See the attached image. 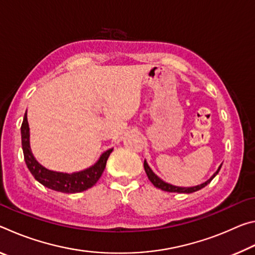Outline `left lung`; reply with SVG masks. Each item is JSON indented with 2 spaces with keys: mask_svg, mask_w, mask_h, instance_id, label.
Here are the masks:
<instances>
[{
  "mask_svg": "<svg viewBox=\"0 0 255 255\" xmlns=\"http://www.w3.org/2000/svg\"><path fill=\"white\" fill-rule=\"evenodd\" d=\"M222 165L218 167V170L215 172L214 175L211 176V178L209 180H207L206 182L201 183L199 185H196V187H176V185H173V184H170L165 182V181H163L162 179H159L158 176L154 173V172L152 171V169L148 166V164L146 161H144V169H145V172L146 174H147L148 179L150 182H152L154 184V187H156L158 189L163 190V191H167V192H178V193H192V192H196L198 191V190H200L202 188H205L207 184L210 183V181L213 180L216 175H217V173L219 172V170H221Z\"/></svg>",
  "mask_w": 255,
  "mask_h": 255,
  "instance_id": "1",
  "label": "left lung"
}]
</instances>
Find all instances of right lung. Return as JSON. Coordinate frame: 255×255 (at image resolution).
Here are the masks:
<instances>
[{"label":"right lung","mask_w":255,"mask_h":255,"mask_svg":"<svg viewBox=\"0 0 255 255\" xmlns=\"http://www.w3.org/2000/svg\"><path fill=\"white\" fill-rule=\"evenodd\" d=\"M29 137V124L27 114H25L22 125H21V140H22L25 164L38 182L45 185L46 188L64 193L82 192L93 187L105 171L108 157L114 149L110 148L106 150L98 159V162L88 169L74 172V173H63V172L50 171L37 162V159L32 155L31 149H30Z\"/></svg>","instance_id":"obj_1"}]
</instances>
